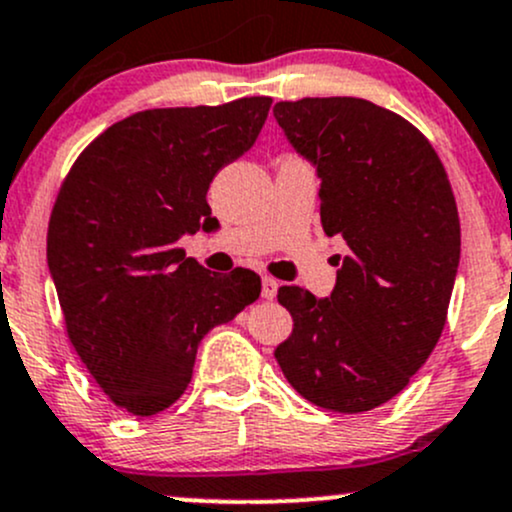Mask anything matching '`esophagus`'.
<instances>
[{
	"instance_id": "esophagus-1",
	"label": "esophagus",
	"mask_w": 512,
	"mask_h": 512,
	"mask_svg": "<svg viewBox=\"0 0 512 512\" xmlns=\"http://www.w3.org/2000/svg\"><path fill=\"white\" fill-rule=\"evenodd\" d=\"M277 289H279V282L272 277H262V299L272 301L274 296H277Z\"/></svg>"
}]
</instances>
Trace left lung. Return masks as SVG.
Returning <instances> with one entry per match:
<instances>
[{
	"label": "left lung",
	"instance_id": "left-lung-1",
	"mask_svg": "<svg viewBox=\"0 0 512 512\" xmlns=\"http://www.w3.org/2000/svg\"><path fill=\"white\" fill-rule=\"evenodd\" d=\"M274 119L320 177V223L342 235L328 299L282 286L294 330L274 350L306 401L364 413L401 393L435 350L459 267L457 201L430 140L355 97L279 101Z\"/></svg>",
	"mask_w": 512,
	"mask_h": 512
}]
</instances>
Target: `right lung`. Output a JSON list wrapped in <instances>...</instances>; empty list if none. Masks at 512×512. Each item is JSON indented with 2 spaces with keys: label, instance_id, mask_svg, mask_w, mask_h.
Segmentation results:
<instances>
[{
  "label": "right lung",
  "instance_id": "add662e5",
  "mask_svg": "<svg viewBox=\"0 0 512 512\" xmlns=\"http://www.w3.org/2000/svg\"><path fill=\"white\" fill-rule=\"evenodd\" d=\"M269 97L148 109L94 138L48 223V267L67 338L106 396L148 418L192 381L199 342L257 301L260 277H216L177 247L213 228V177L255 145Z\"/></svg>",
  "mask_w": 512,
  "mask_h": 512
}]
</instances>
